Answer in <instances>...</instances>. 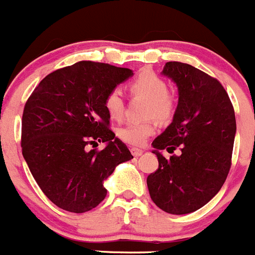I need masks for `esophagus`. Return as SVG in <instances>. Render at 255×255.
Listing matches in <instances>:
<instances>
[{"instance_id":"esophagus-1","label":"esophagus","mask_w":255,"mask_h":255,"mask_svg":"<svg viewBox=\"0 0 255 255\" xmlns=\"http://www.w3.org/2000/svg\"><path fill=\"white\" fill-rule=\"evenodd\" d=\"M130 152H132V155H133V156H141V155H142V152H143V150H141V149H138V147H130Z\"/></svg>"}]
</instances>
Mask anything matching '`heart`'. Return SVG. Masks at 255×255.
Listing matches in <instances>:
<instances>
[{"label": "heart", "mask_w": 255, "mask_h": 255, "mask_svg": "<svg viewBox=\"0 0 255 255\" xmlns=\"http://www.w3.org/2000/svg\"><path fill=\"white\" fill-rule=\"evenodd\" d=\"M132 94L146 97L149 100L147 117H155L161 122L169 121L176 109L174 97L168 92V83L164 78L151 70H143L129 83ZM105 109L110 118L121 119L125 113V100L118 88H113L105 96ZM156 125L154 121L129 122L118 129L122 141L129 145L141 146L155 133Z\"/></svg>", "instance_id": "heart-1"}]
</instances>
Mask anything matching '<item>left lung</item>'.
<instances>
[{
    "label": "left lung",
    "instance_id": "1",
    "mask_svg": "<svg viewBox=\"0 0 255 255\" xmlns=\"http://www.w3.org/2000/svg\"><path fill=\"white\" fill-rule=\"evenodd\" d=\"M163 74L176 82L178 105L173 122L152 141L159 168L147 176L156 207L187 214L204 207L225 183L231 168L236 119L218 79L180 61L165 64ZM180 155L164 158L160 149Z\"/></svg>",
    "mask_w": 255,
    "mask_h": 255
}]
</instances>
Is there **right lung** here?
Wrapping results in <instances>:
<instances>
[{
  "label": "right lung",
  "instance_id": "1",
  "mask_svg": "<svg viewBox=\"0 0 255 255\" xmlns=\"http://www.w3.org/2000/svg\"><path fill=\"white\" fill-rule=\"evenodd\" d=\"M133 74L128 68L78 61L46 75L24 106L21 151L55 205L85 213L106 196L104 180L133 158L110 129L105 96ZM108 142L103 150L87 146Z\"/></svg>",
  "mask_w": 255,
  "mask_h": 255
}]
</instances>
